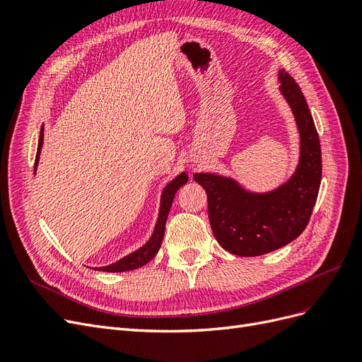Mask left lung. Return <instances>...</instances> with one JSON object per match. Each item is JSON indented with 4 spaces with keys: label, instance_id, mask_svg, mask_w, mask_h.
Masks as SVG:
<instances>
[{
    "label": "left lung",
    "instance_id": "left-lung-1",
    "mask_svg": "<svg viewBox=\"0 0 362 362\" xmlns=\"http://www.w3.org/2000/svg\"><path fill=\"white\" fill-rule=\"evenodd\" d=\"M278 75L300 134V158L293 177L269 193L246 192L234 180L214 173L193 177L206 192L217 243L238 257L264 255L298 238L310 222L320 189V140L308 104L293 76L282 69Z\"/></svg>",
    "mask_w": 362,
    "mask_h": 362
}]
</instances>
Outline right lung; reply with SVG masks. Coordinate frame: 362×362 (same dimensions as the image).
<instances>
[{"label":"right lung","mask_w":362,"mask_h":362,"mask_svg":"<svg viewBox=\"0 0 362 362\" xmlns=\"http://www.w3.org/2000/svg\"><path fill=\"white\" fill-rule=\"evenodd\" d=\"M42 144H43V127L40 129V136H39L37 154H36V160H35V172H36L37 163H39ZM187 181H189L187 173L182 172L173 181H170L166 185V189L163 190L161 206H160L158 221H157V225H156V229H154V234H152V237L149 238V242L145 246H141L140 249L133 252V254H129L128 257H124L122 259L113 262V264H110V266L100 267V269H96V270H101V272H127V270H134V269H139L141 266H145L146 262H149L152 258H154L157 255L160 246H161V242H163L164 226H166V221H168L170 206H172V202H173V198H175V193H177L181 185H184Z\"/></svg>","instance_id":"add662e5"}]
</instances>
